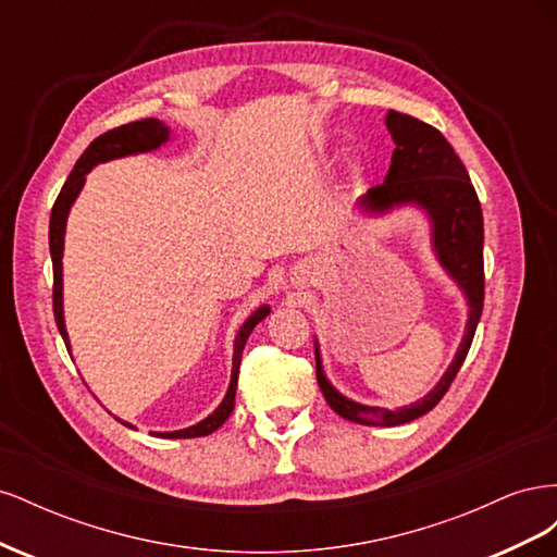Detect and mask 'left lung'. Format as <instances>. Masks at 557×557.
<instances>
[{
  "instance_id": "left-lung-1",
  "label": "left lung",
  "mask_w": 557,
  "mask_h": 557,
  "mask_svg": "<svg viewBox=\"0 0 557 557\" xmlns=\"http://www.w3.org/2000/svg\"><path fill=\"white\" fill-rule=\"evenodd\" d=\"M385 127L395 141L391 170L381 185L360 197V207L369 213H385L404 205L423 209L432 223L436 258L448 276L460 285L469 305L462 344L442 381L423 399L397 411L364 407L344 397L323 374L315 344V379L330 407L350 423L393 428L420 418L440 404L474 342L483 311V213L465 164L440 129L393 109L385 115Z\"/></svg>"
}]
</instances>
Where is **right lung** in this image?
<instances>
[{
    "label": "right lung",
    "instance_id": "right-lung-1",
    "mask_svg": "<svg viewBox=\"0 0 557 557\" xmlns=\"http://www.w3.org/2000/svg\"><path fill=\"white\" fill-rule=\"evenodd\" d=\"M166 139H170V127L160 123L158 117H144V121L109 129L102 134V137H97L86 150H83V156L74 164L70 178H66L62 185V190L53 205V211H50L48 244H50V258H53V313H55V323H58V330L62 334L66 350H72V348H70V336H66V327H64V313H62V250H64L66 215H70L74 199L78 197L83 183H86V174L92 170L95 164L134 156V153H148V150L160 148ZM267 315H269V307H260L256 313L248 315V320L237 334V339H234L232 379H230L227 395L221 401V407H218L209 418H205L201 423H197L193 428L176 430V432H158V436H162V440H193V436H207L225 423L234 409V395H237L239 364H242V352H244L246 339L250 336L252 327H256ZM125 425L132 428L129 423H125Z\"/></svg>",
    "mask_w": 557,
    "mask_h": 557
}]
</instances>
